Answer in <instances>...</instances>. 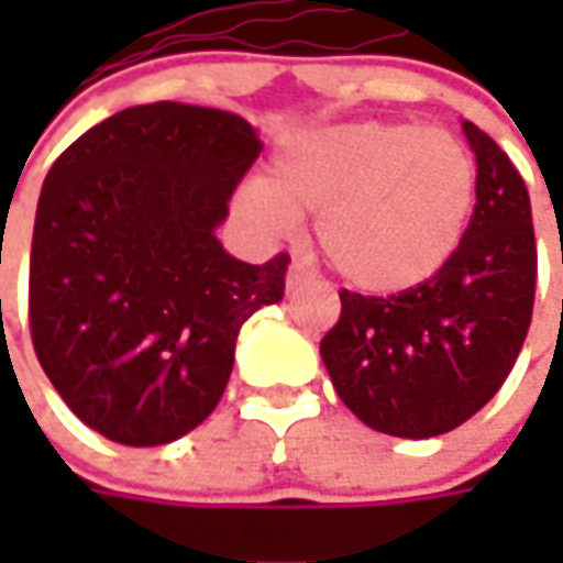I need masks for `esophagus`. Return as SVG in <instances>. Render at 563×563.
Listing matches in <instances>:
<instances>
[{
    "label": "esophagus",
    "instance_id": "34e87169",
    "mask_svg": "<svg viewBox=\"0 0 563 563\" xmlns=\"http://www.w3.org/2000/svg\"><path fill=\"white\" fill-rule=\"evenodd\" d=\"M316 275L310 269H303L300 263H291L288 266V275H285V285H288V294L300 291V288H307V285H313Z\"/></svg>",
    "mask_w": 563,
    "mask_h": 563
}]
</instances>
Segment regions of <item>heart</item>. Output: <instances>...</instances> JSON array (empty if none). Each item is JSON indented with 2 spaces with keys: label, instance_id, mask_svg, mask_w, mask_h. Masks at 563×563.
<instances>
[{
  "label": "heart",
  "instance_id": "b5f03b06",
  "mask_svg": "<svg viewBox=\"0 0 563 563\" xmlns=\"http://www.w3.org/2000/svg\"><path fill=\"white\" fill-rule=\"evenodd\" d=\"M476 197L466 146L442 128L357 121L322 128L272 163L238 203L266 238L316 216V244L351 285L373 294L417 288L461 247Z\"/></svg>",
  "mask_w": 563,
  "mask_h": 563
}]
</instances>
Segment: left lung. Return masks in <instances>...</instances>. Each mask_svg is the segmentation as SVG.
<instances>
[{
    "instance_id": "left-lung-1",
    "label": "left lung",
    "mask_w": 563,
    "mask_h": 563,
    "mask_svg": "<svg viewBox=\"0 0 563 563\" xmlns=\"http://www.w3.org/2000/svg\"><path fill=\"white\" fill-rule=\"evenodd\" d=\"M476 156V206L461 247L417 288L341 291L319 354L338 398L369 429L432 439L483 410L517 363L536 297L527 185L508 153L464 121Z\"/></svg>"
}]
</instances>
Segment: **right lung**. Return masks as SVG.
<instances>
[{
  "mask_svg": "<svg viewBox=\"0 0 563 563\" xmlns=\"http://www.w3.org/2000/svg\"><path fill=\"white\" fill-rule=\"evenodd\" d=\"M260 150L234 112L150 102L99 121L49 168L33 351L99 435L153 448L197 429L222 400L241 325L285 297V253L250 266L216 238Z\"/></svg>",
  "mask_w": 563,
  "mask_h": 563,
  "instance_id": "right-lung-1",
  "label": "right lung"
}]
</instances>
